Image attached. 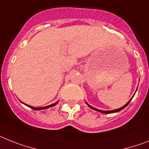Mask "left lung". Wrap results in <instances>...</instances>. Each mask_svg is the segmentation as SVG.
Instances as JSON below:
<instances>
[{"instance_id":"8db88e82","label":"left lung","mask_w":149,"mask_h":149,"mask_svg":"<svg viewBox=\"0 0 149 149\" xmlns=\"http://www.w3.org/2000/svg\"><path fill=\"white\" fill-rule=\"evenodd\" d=\"M132 98H131V99L130 100H129V101H128V103L126 104H125V105L123 106V107H120V108H119V109H116V110H110V111H104V110H98V109H96V108H94V107H91V106H90L89 104H88V107H89L90 108H91L92 110H97V111H98V112H100V113H116V112H119V111H120V110H123V109H124V108L126 107V106L128 105V104H130V101H131V100H132Z\"/></svg>"}]
</instances>
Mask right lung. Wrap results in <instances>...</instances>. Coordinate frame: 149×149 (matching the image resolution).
<instances>
[{
    "mask_svg": "<svg viewBox=\"0 0 149 149\" xmlns=\"http://www.w3.org/2000/svg\"><path fill=\"white\" fill-rule=\"evenodd\" d=\"M57 103H58V102H56V103H55V104H51V105L47 106V107H31V106H28V105L27 106L31 108V109H33V110H45V109H47V108H49V107H54V106H55L56 104H57Z\"/></svg>",
    "mask_w": 149,
    "mask_h": 149,
    "instance_id": "1",
    "label": "right lung"
}]
</instances>
